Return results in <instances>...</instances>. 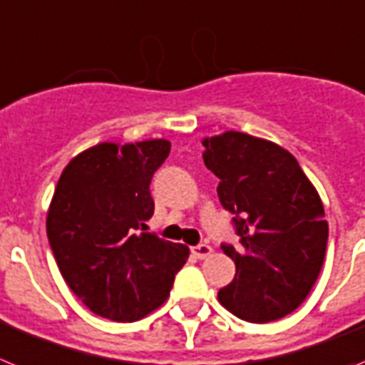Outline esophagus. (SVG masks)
Listing matches in <instances>:
<instances>
[{
	"label": "esophagus",
	"instance_id": "obj_1",
	"mask_svg": "<svg viewBox=\"0 0 365 365\" xmlns=\"http://www.w3.org/2000/svg\"><path fill=\"white\" fill-rule=\"evenodd\" d=\"M191 252L196 259H205V257H209L211 253H213V248H211V246H207V244H198V246H195Z\"/></svg>",
	"mask_w": 365,
	"mask_h": 365
}]
</instances>
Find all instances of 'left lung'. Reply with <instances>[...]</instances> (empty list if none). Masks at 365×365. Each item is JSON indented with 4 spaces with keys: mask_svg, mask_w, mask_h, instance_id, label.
<instances>
[{
    "mask_svg": "<svg viewBox=\"0 0 365 365\" xmlns=\"http://www.w3.org/2000/svg\"><path fill=\"white\" fill-rule=\"evenodd\" d=\"M202 145L240 237L237 248L222 244L237 270L218 301L246 322L283 318L309 296L323 266L329 226L322 198L296 158L272 141L230 130Z\"/></svg>",
    "mask_w": 365,
    "mask_h": 365,
    "instance_id": "8db88e82",
    "label": "left lung"
}]
</instances>
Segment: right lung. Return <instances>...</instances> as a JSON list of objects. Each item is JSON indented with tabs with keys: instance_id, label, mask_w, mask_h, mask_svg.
I'll return each mask as SVG.
<instances>
[{
	"instance_id": "obj_1",
	"label": "right lung",
	"mask_w": 365,
	"mask_h": 365,
	"mask_svg": "<svg viewBox=\"0 0 365 365\" xmlns=\"http://www.w3.org/2000/svg\"><path fill=\"white\" fill-rule=\"evenodd\" d=\"M167 139L99 143L60 174L47 211V239L73 294L97 316L135 322L163 305L189 248L147 233L152 176Z\"/></svg>"
}]
</instances>
